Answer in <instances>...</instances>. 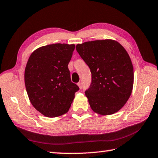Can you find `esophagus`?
Returning a JSON list of instances; mask_svg holds the SVG:
<instances>
[{"instance_id": "1", "label": "esophagus", "mask_w": 158, "mask_h": 158, "mask_svg": "<svg viewBox=\"0 0 158 158\" xmlns=\"http://www.w3.org/2000/svg\"><path fill=\"white\" fill-rule=\"evenodd\" d=\"M77 85H78L79 86V89H82V84H81V83H78V84H77Z\"/></svg>"}]
</instances>
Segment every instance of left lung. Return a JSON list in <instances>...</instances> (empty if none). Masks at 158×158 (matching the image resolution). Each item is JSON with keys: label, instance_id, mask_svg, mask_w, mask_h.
Segmentation results:
<instances>
[{"label": "left lung", "instance_id": "1", "mask_svg": "<svg viewBox=\"0 0 158 158\" xmlns=\"http://www.w3.org/2000/svg\"><path fill=\"white\" fill-rule=\"evenodd\" d=\"M76 49L92 74L91 84L85 93L90 108L102 116L116 113L133 89V65L127 51L109 39L78 44Z\"/></svg>", "mask_w": 158, "mask_h": 158}]
</instances>
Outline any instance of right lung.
I'll return each instance as SVG.
<instances>
[{
  "label": "right lung",
  "instance_id": "add662e5",
  "mask_svg": "<svg viewBox=\"0 0 158 158\" xmlns=\"http://www.w3.org/2000/svg\"><path fill=\"white\" fill-rule=\"evenodd\" d=\"M75 45L52 44L37 48L26 63L24 81L29 100L46 117L66 114L79 87L71 81L68 63Z\"/></svg>",
  "mask_w": 158,
  "mask_h": 158
}]
</instances>
